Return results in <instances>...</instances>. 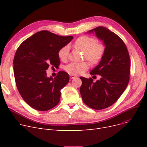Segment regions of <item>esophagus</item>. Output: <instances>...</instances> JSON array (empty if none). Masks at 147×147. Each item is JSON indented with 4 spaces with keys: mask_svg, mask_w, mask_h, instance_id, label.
I'll return each instance as SVG.
<instances>
[{
    "mask_svg": "<svg viewBox=\"0 0 147 147\" xmlns=\"http://www.w3.org/2000/svg\"><path fill=\"white\" fill-rule=\"evenodd\" d=\"M69 78H70V79H75L76 78H77V76H75V75H73V74H71V75H70L69 76Z\"/></svg>",
    "mask_w": 147,
    "mask_h": 147,
    "instance_id": "esophagus-1",
    "label": "esophagus"
}]
</instances>
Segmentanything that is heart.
<instances>
[{"instance_id": "heart-1", "label": "heart", "mask_w": 147, "mask_h": 147, "mask_svg": "<svg viewBox=\"0 0 147 147\" xmlns=\"http://www.w3.org/2000/svg\"><path fill=\"white\" fill-rule=\"evenodd\" d=\"M76 48L83 51L84 57L86 58L91 63L97 64L100 61L105 53V46L103 43L96 42L94 37L88 36L79 37L74 42ZM69 55V48L67 46L62 47L58 52L59 58L63 61L67 59ZM88 62L82 63H71L65 66V70L68 73L78 75L83 73L89 67Z\"/></svg>"}]
</instances>
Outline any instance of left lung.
<instances>
[{
    "instance_id": "left-lung-1",
    "label": "left lung",
    "mask_w": 147,
    "mask_h": 147,
    "mask_svg": "<svg viewBox=\"0 0 147 147\" xmlns=\"http://www.w3.org/2000/svg\"><path fill=\"white\" fill-rule=\"evenodd\" d=\"M95 32L105 46L99 64L90 71L101 78L94 82L92 78L80 77V88L83 102L95 110H102L117 101L126 89L130 73V59L125 43L116 34L99 26L89 31Z\"/></svg>"
}]
</instances>
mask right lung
Returning <instances> with one entry per match:
<instances>
[{
    "mask_svg": "<svg viewBox=\"0 0 147 147\" xmlns=\"http://www.w3.org/2000/svg\"><path fill=\"white\" fill-rule=\"evenodd\" d=\"M42 30L27 38L18 48L13 61L15 83L22 99L33 109L49 110L59 102L61 90L69 82V75L59 71L53 79L46 69L60 64L58 51L73 39Z\"/></svg>",
    "mask_w": 147,
    "mask_h": 147,
    "instance_id": "add662e5",
    "label": "right lung"
}]
</instances>
